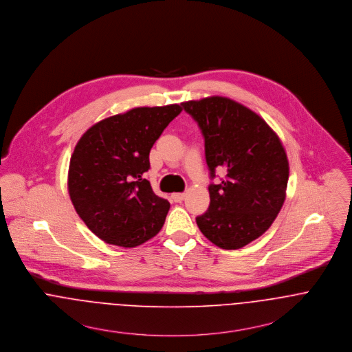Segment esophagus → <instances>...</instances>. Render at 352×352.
<instances>
[{"mask_svg": "<svg viewBox=\"0 0 352 352\" xmlns=\"http://www.w3.org/2000/svg\"><path fill=\"white\" fill-rule=\"evenodd\" d=\"M171 197H173V199H174L175 202H181V201L185 198V193H174Z\"/></svg>", "mask_w": 352, "mask_h": 352, "instance_id": "1", "label": "esophagus"}]
</instances>
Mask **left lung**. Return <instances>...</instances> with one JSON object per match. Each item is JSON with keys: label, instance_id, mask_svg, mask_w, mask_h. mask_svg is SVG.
<instances>
[{"label": "left lung", "instance_id": "left-lung-1", "mask_svg": "<svg viewBox=\"0 0 352 352\" xmlns=\"http://www.w3.org/2000/svg\"><path fill=\"white\" fill-rule=\"evenodd\" d=\"M205 139L210 178L208 210L195 219L202 234L224 250H237L265 234L279 213L289 179V162L269 124L231 98L213 96L182 102Z\"/></svg>", "mask_w": 352, "mask_h": 352}]
</instances>
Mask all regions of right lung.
Returning <instances> with one entry per match:
<instances>
[{
	"mask_svg": "<svg viewBox=\"0 0 352 352\" xmlns=\"http://www.w3.org/2000/svg\"><path fill=\"white\" fill-rule=\"evenodd\" d=\"M181 105L133 108L101 120L79 139L69 166V195L82 221L108 244L136 247L162 230L170 202L144 173L150 151Z\"/></svg>",
	"mask_w": 352,
	"mask_h": 352,
	"instance_id": "right-lung-1",
	"label": "right lung"
}]
</instances>
